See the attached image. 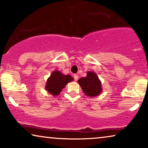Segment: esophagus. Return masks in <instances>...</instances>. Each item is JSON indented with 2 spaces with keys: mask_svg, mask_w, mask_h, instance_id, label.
Here are the masks:
<instances>
[{
  "mask_svg": "<svg viewBox=\"0 0 148 148\" xmlns=\"http://www.w3.org/2000/svg\"><path fill=\"white\" fill-rule=\"evenodd\" d=\"M74 79H75V81H77L78 80L79 77H78L77 75H76V74L74 75Z\"/></svg>",
  "mask_w": 148,
  "mask_h": 148,
  "instance_id": "obj_1",
  "label": "esophagus"
}]
</instances>
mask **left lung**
Listing matches in <instances>:
<instances>
[{
  "instance_id": "obj_1",
  "label": "left lung",
  "mask_w": 148,
  "mask_h": 148,
  "mask_svg": "<svg viewBox=\"0 0 148 148\" xmlns=\"http://www.w3.org/2000/svg\"><path fill=\"white\" fill-rule=\"evenodd\" d=\"M77 82L87 96H98L102 92V83L94 71H88L87 76L80 78Z\"/></svg>"
}]
</instances>
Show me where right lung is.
Returning <instances> with one entry per match:
<instances>
[{"instance_id": "1", "label": "right lung", "mask_w": 148, "mask_h": 148, "mask_svg": "<svg viewBox=\"0 0 148 148\" xmlns=\"http://www.w3.org/2000/svg\"><path fill=\"white\" fill-rule=\"evenodd\" d=\"M73 79L70 75H64L59 71L55 70L48 78L45 90L53 96H56L60 94L69 82H71Z\"/></svg>"}]
</instances>
